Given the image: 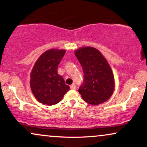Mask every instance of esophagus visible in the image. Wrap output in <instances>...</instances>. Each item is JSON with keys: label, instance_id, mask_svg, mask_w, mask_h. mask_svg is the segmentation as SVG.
I'll return each mask as SVG.
<instances>
[{"label": "esophagus", "instance_id": "obj_1", "mask_svg": "<svg viewBox=\"0 0 147 147\" xmlns=\"http://www.w3.org/2000/svg\"><path fill=\"white\" fill-rule=\"evenodd\" d=\"M70 88H71V90H76V86L75 84H73L72 85L70 86Z\"/></svg>", "mask_w": 147, "mask_h": 147}]
</instances>
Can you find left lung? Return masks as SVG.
<instances>
[{
    "instance_id": "obj_1",
    "label": "left lung",
    "mask_w": 147,
    "mask_h": 147,
    "mask_svg": "<svg viewBox=\"0 0 147 147\" xmlns=\"http://www.w3.org/2000/svg\"><path fill=\"white\" fill-rule=\"evenodd\" d=\"M84 71L79 93L84 101L98 105L109 99L113 93L114 78L112 69L102 53L94 47H82L75 52Z\"/></svg>"
}]
</instances>
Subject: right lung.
<instances>
[{
  "instance_id": "obj_1",
  "label": "right lung",
  "mask_w": 147,
  "mask_h": 147,
  "mask_svg": "<svg viewBox=\"0 0 147 147\" xmlns=\"http://www.w3.org/2000/svg\"><path fill=\"white\" fill-rule=\"evenodd\" d=\"M65 53V50H48L40 56L32 69L30 86L36 99L42 104L59 103L69 89L57 73L58 65Z\"/></svg>"
}]
</instances>
